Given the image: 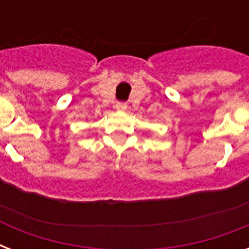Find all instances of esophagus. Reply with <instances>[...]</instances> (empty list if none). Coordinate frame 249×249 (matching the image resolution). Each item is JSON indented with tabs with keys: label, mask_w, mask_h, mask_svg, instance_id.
<instances>
[{
	"label": "esophagus",
	"mask_w": 249,
	"mask_h": 249,
	"mask_svg": "<svg viewBox=\"0 0 249 249\" xmlns=\"http://www.w3.org/2000/svg\"><path fill=\"white\" fill-rule=\"evenodd\" d=\"M115 108L117 111H125V109L128 108V105L126 103H123V102H117L116 105H115Z\"/></svg>",
	"instance_id": "1"
}]
</instances>
